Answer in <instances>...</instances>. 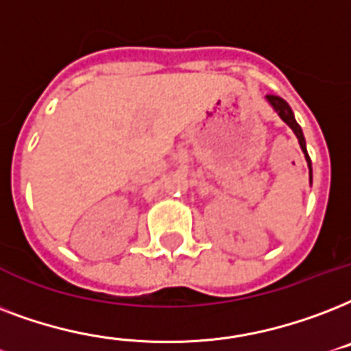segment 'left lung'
I'll use <instances>...</instances> for the list:
<instances>
[{"label": "left lung", "instance_id": "1", "mask_svg": "<svg viewBox=\"0 0 351 351\" xmlns=\"http://www.w3.org/2000/svg\"><path fill=\"white\" fill-rule=\"evenodd\" d=\"M267 99V102L271 106H273V110L276 111L280 115V119L286 122L287 126L291 128L293 132H295V135H297L298 138V145H300V148H302L304 152V157H306V161H308V168H309V181H311V159H309L308 156V150H306V138H304V133H302V128L298 126V122L295 121V115H293L291 108H289V104H287L286 100L282 99V97H276V95H267L265 97Z\"/></svg>", "mask_w": 351, "mask_h": 351}]
</instances>
